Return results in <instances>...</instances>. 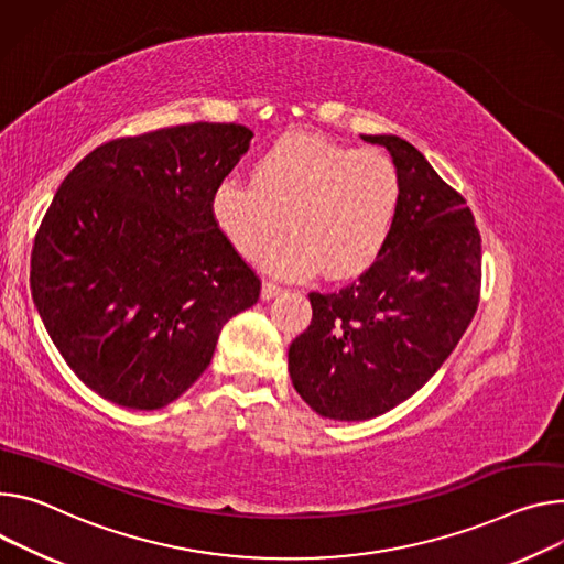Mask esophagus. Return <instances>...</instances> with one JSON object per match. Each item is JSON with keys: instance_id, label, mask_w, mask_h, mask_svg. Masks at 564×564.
<instances>
[{"instance_id": "esophagus-1", "label": "esophagus", "mask_w": 564, "mask_h": 564, "mask_svg": "<svg viewBox=\"0 0 564 564\" xmlns=\"http://www.w3.org/2000/svg\"><path fill=\"white\" fill-rule=\"evenodd\" d=\"M281 292H283V288H281L279 283H274V281H263V288H261V299H263V301H270V299L279 296Z\"/></svg>"}]
</instances>
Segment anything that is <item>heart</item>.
Instances as JSON below:
<instances>
[{
  "mask_svg": "<svg viewBox=\"0 0 564 564\" xmlns=\"http://www.w3.org/2000/svg\"><path fill=\"white\" fill-rule=\"evenodd\" d=\"M400 204L402 180L387 152L292 132L263 152L251 180L220 182L212 214L242 256L259 253L288 224L293 231L261 253L274 274L348 279L378 259Z\"/></svg>",
  "mask_w": 564,
  "mask_h": 564,
  "instance_id": "1",
  "label": "heart"
}]
</instances>
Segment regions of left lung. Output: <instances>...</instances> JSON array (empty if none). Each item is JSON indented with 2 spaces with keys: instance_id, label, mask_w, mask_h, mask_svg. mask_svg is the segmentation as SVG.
Returning a JSON list of instances; mask_svg holds the SVG:
<instances>
[{
  "instance_id": "obj_1",
  "label": "left lung",
  "mask_w": 564,
  "mask_h": 564,
  "mask_svg": "<svg viewBox=\"0 0 564 564\" xmlns=\"http://www.w3.org/2000/svg\"><path fill=\"white\" fill-rule=\"evenodd\" d=\"M362 139L398 166V220L360 279L308 294L313 322L288 350L294 389L333 421L376 419L414 395L470 326L481 290V236L464 195L409 141Z\"/></svg>"
}]
</instances>
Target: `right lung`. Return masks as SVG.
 <instances>
[{
	"label": "right lung",
	"mask_w": 564,
	"mask_h": 564,
	"mask_svg": "<svg viewBox=\"0 0 564 564\" xmlns=\"http://www.w3.org/2000/svg\"><path fill=\"white\" fill-rule=\"evenodd\" d=\"M253 132L188 123L94 148L65 177L31 253L42 324L83 384L160 409L212 365L261 279L212 214Z\"/></svg>",
	"instance_id": "1"
}]
</instances>
